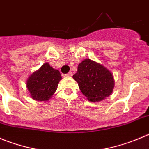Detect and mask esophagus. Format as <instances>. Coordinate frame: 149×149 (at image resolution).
Returning a JSON list of instances; mask_svg holds the SVG:
<instances>
[{
    "label": "esophagus",
    "mask_w": 149,
    "mask_h": 149,
    "mask_svg": "<svg viewBox=\"0 0 149 149\" xmlns=\"http://www.w3.org/2000/svg\"><path fill=\"white\" fill-rule=\"evenodd\" d=\"M66 76H73V73H72L71 71H70V72H69V73H67Z\"/></svg>",
    "instance_id": "34e87169"
}]
</instances>
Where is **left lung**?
<instances>
[{"instance_id":"obj_1","label":"left lung","mask_w":149,"mask_h":149,"mask_svg":"<svg viewBox=\"0 0 149 149\" xmlns=\"http://www.w3.org/2000/svg\"><path fill=\"white\" fill-rule=\"evenodd\" d=\"M73 78L78 82L83 95L93 102L101 101L110 95L115 84L109 70L88 59L79 64Z\"/></svg>"}]
</instances>
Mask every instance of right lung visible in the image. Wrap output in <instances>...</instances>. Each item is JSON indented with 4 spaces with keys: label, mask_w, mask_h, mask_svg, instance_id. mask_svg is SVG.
Segmentation results:
<instances>
[{
    "label": "right lung",
    "mask_w": 149,
    "mask_h": 149,
    "mask_svg": "<svg viewBox=\"0 0 149 149\" xmlns=\"http://www.w3.org/2000/svg\"><path fill=\"white\" fill-rule=\"evenodd\" d=\"M61 79L59 70H54L49 64L45 63L31 75L26 86L34 99L47 101L54 95Z\"/></svg>",
    "instance_id": "1"
}]
</instances>
